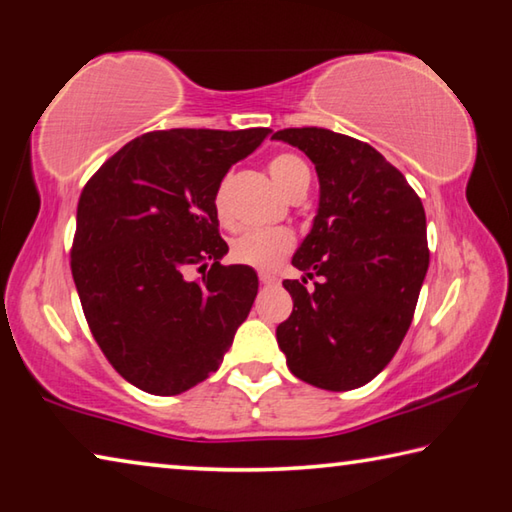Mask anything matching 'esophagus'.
Segmentation results:
<instances>
[{"label": "esophagus", "mask_w": 512, "mask_h": 512, "mask_svg": "<svg viewBox=\"0 0 512 512\" xmlns=\"http://www.w3.org/2000/svg\"><path fill=\"white\" fill-rule=\"evenodd\" d=\"M259 282H262L264 287H273V284H277V275L268 271H259Z\"/></svg>", "instance_id": "34e87169"}]
</instances>
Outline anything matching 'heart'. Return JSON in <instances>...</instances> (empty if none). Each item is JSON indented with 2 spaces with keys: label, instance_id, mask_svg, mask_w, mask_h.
I'll list each match as a JSON object with an SVG mask.
<instances>
[{
  "label": "heart",
  "instance_id": "heart-1",
  "mask_svg": "<svg viewBox=\"0 0 512 512\" xmlns=\"http://www.w3.org/2000/svg\"><path fill=\"white\" fill-rule=\"evenodd\" d=\"M268 173H271L273 183L282 189L284 194H289L302 178L309 176V167L305 160H300L298 155L282 153L268 162ZM216 212L223 219V194L216 196ZM293 250V235L287 228H257L246 230L244 235H239L232 241L230 257L237 264H246L253 268H275Z\"/></svg>",
  "mask_w": 512,
  "mask_h": 512
}]
</instances>
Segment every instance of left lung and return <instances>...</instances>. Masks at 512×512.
<instances>
[{"label":"left lung","instance_id":"8db88e82","mask_svg":"<svg viewBox=\"0 0 512 512\" xmlns=\"http://www.w3.org/2000/svg\"><path fill=\"white\" fill-rule=\"evenodd\" d=\"M318 173V210L284 280L293 311L277 345L298 379L352 391L395 357L429 268L427 216L418 194L384 155L327 128H284ZM319 277L309 290L306 280Z\"/></svg>","mask_w":512,"mask_h":512}]
</instances>
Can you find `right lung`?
<instances>
[{
    "mask_svg": "<svg viewBox=\"0 0 512 512\" xmlns=\"http://www.w3.org/2000/svg\"><path fill=\"white\" fill-rule=\"evenodd\" d=\"M271 128H171L135 137L85 185L72 275L92 336L121 377L178 395L219 370L257 296V273L223 266L216 194ZM196 267L204 275L192 281Z\"/></svg>",
    "mask_w": 512,
    "mask_h": 512,
    "instance_id": "obj_1",
    "label": "right lung"
}]
</instances>
